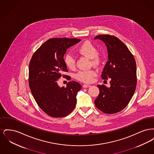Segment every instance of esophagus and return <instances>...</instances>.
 I'll return each instance as SVG.
<instances>
[{
	"mask_svg": "<svg viewBox=\"0 0 154 154\" xmlns=\"http://www.w3.org/2000/svg\"><path fill=\"white\" fill-rule=\"evenodd\" d=\"M82 87L85 88H89V87H91V85H89V84H84Z\"/></svg>",
	"mask_w": 154,
	"mask_h": 154,
	"instance_id": "obj_1",
	"label": "esophagus"
}]
</instances>
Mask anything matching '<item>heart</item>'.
<instances>
[{"instance_id": "obj_1", "label": "heart", "mask_w": 154, "mask_h": 154, "mask_svg": "<svg viewBox=\"0 0 154 154\" xmlns=\"http://www.w3.org/2000/svg\"><path fill=\"white\" fill-rule=\"evenodd\" d=\"M78 51L81 54L92 59V63L97 65L100 62V58L98 54V50L94 44L90 42H85L81 45L78 49ZM64 62L66 66L70 69H74L75 67V59L73 55L70 53L66 54L64 57ZM97 75L95 70H81L75 74V79L85 83L92 82Z\"/></svg>"}]
</instances>
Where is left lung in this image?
<instances>
[{
  "mask_svg": "<svg viewBox=\"0 0 154 154\" xmlns=\"http://www.w3.org/2000/svg\"><path fill=\"white\" fill-rule=\"evenodd\" d=\"M105 43L108 61L102 78L111 79L110 87L97 85L99 94L95 100L96 107L106 114L121 111L128 104L134 95L137 84L136 63L132 53L118 38L109 35L95 37Z\"/></svg>",
  "mask_w": 154,
  "mask_h": 154,
  "instance_id": "1",
  "label": "left lung"
}]
</instances>
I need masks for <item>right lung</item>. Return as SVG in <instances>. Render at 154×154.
Masks as SVG:
<instances>
[{
  "label": "right lung",
  "instance_id": "add662e5",
  "mask_svg": "<svg viewBox=\"0 0 154 154\" xmlns=\"http://www.w3.org/2000/svg\"><path fill=\"white\" fill-rule=\"evenodd\" d=\"M80 41L77 38H50L39 47L30 61L31 92L40 109L52 117H65L75 107L76 95L81 85L73 81L67 82L66 88L60 87L57 81L68 71L63 59L67 48Z\"/></svg>",
  "mask_w": 154,
  "mask_h": 154
}]
</instances>
